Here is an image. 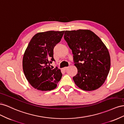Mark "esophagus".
<instances>
[{
	"label": "esophagus",
	"mask_w": 124,
	"mask_h": 124,
	"mask_svg": "<svg viewBox=\"0 0 124 124\" xmlns=\"http://www.w3.org/2000/svg\"><path fill=\"white\" fill-rule=\"evenodd\" d=\"M68 68V67H64V68H63V70H66V69H67V68Z\"/></svg>",
	"instance_id": "obj_1"
}]
</instances>
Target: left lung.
<instances>
[{"label": "left lung", "mask_w": 124, "mask_h": 124, "mask_svg": "<svg viewBox=\"0 0 124 124\" xmlns=\"http://www.w3.org/2000/svg\"><path fill=\"white\" fill-rule=\"evenodd\" d=\"M64 39L73 54L78 73L73 77L82 90L94 91L104 83L109 73L111 59L107 47L99 37L87 29L66 31Z\"/></svg>", "instance_id": "1"}]
</instances>
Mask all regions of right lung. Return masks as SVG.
<instances>
[{
    "label": "right lung",
    "mask_w": 124,
    "mask_h": 124,
    "mask_svg": "<svg viewBox=\"0 0 124 124\" xmlns=\"http://www.w3.org/2000/svg\"><path fill=\"white\" fill-rule=\"evenodd\" d=\"M65 31H47L37 33L28 45L23 58V69L26 79L33 88L41 91H51L57 87L62 73L57 67H50L54 46L62 38Z\"/></svg>",
    "instance_id": "right-lung-1"
}]
</instances>
